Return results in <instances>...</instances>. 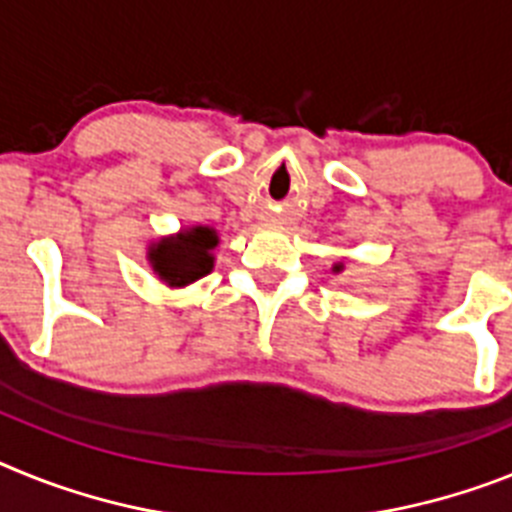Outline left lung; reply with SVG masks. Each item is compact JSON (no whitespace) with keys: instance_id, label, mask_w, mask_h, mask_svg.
Listing matches in <instances>:
<instances>
[{"instance_id":"left-lung-1","label":"left lung","mask_w":512,"mask_h":512,"mask_svg":"<svg viewBox=\"0 0 512 512\" xmlns=\"http://www.w3.org/2000/svg\"><path fill=\"white\" fill-rule=\"evenodd\" d=\"M342 270H345V265H342V262H335V265H332V273H342Z\"/></svg>"}]
</instances>
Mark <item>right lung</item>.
<instances>
[{"label": "right lung", "instance_id": "add662e5", "mask_svg": "<svg viewBox=\"0 0 512 512\" xmlns=\"http://www.w3.org/2000/svg\"><path fill=\"white\" fill-rule=\"evenodd\" d=\"M216 247H219V231L213 226H182L177 234L151 242L146 260L159 281L170 288H185L211 273Z\"/></svg>", "mask_w": 512, "mask_h": 512}]
</instances>
